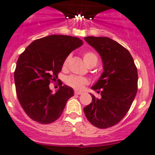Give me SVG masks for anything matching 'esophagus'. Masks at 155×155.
Masks as SVG:
<instances>
[{
  "instance_id": "1",
  "label": "esophagus",
  "mask_w": 155,
  "mask_h": 155,
  "mask_svg": "<svg viewBox=\"0 0 155 155\" xmlns=\"http://www.w3.org/2000/svg\"><path fill=\"white\" fill-rule=\"evenodd\" d=\"M82 94V92L81 91H78V90H75L74 91V94H77V95H80Z\"/></svg>"
}]
</instances>
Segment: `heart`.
<instances>
[{
  "mask_svg": "<svg viewBox=\"0 0 155 155\" xmlns=\"http://www.w3.org/2000/svg\"><path fill=\"white\" fill-rule=\"evenodd\" d=\"M70 56H67L64 59L62 62V69L63 70H66L68 67V64H69V61H70ZM83 60L85 63L89 66L91 64H95L97 61V58L96 54H94L91 51L85 52L83 54ZM65 83L70 87L74 88L75 90H81L83 89L85 85H88L89 83V80L85 77H80V76H75V75H70L65 78Z\"/></svg>",
  "mask_w": 155,
  "mask_h": 155,
  "instance_id": "heart-1",
  "label": "heart"
}]
</instances>
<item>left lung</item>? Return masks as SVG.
<instances>
[{
	"mask_svg": "<svg viewBox=\"0 0 155 155\" xmlns=\"http://www.w3.org/2000/svg\"><path fill=\"white\" fill-rule=\"evenodd\" d=\"M101 58L104 71L92 90L101 98L92 96V102L84 108L88 121L99 129L117 124L133 103L138 91V70L134 59L122 45L106 37L84 38Z\"/></svg>",
	"mask_w": 155,
	"mask_h": 155,
	"instance_id": "obj_1",
	"label": "left lung"
}]
</instances>
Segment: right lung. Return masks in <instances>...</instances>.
I'll return each instance as SVG.
<instances>
[{
    "instance_id": "1",
    "label": "right lung",
    "mask_w": 155,
    "mask_h": 155,
    "mask_svg": "<svg viewBox=\"0 0 155 155\" xmlns=\"http://www.w3.org/2000/svg\"><path fill=\"white\" fill-rule=\"evenodd\" d=\"M82 44L78 38L50 35L35 40L21 54L14 71L16 93L31 119L49 124L61 115L67 101L74 96V90L61 85L52 94L49 85L58 80L64 59Z\"/></svg>"
}]
</instances>
